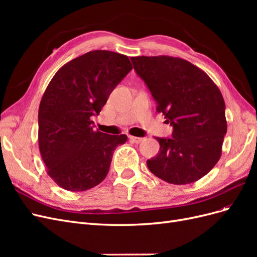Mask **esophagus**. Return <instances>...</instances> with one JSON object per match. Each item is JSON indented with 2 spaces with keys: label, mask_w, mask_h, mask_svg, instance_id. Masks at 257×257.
<instances>
[{
  "label": "esophagus",
  "mask_w": 257,
  "mask_h": 257,
  "mask_svg": "<svg viewBox=\"0 0 257 257\" xmlns=\"http://www.w3.org/2000/svg\"><path fill=\"white\" fill-rule=\"evenodd\" d=\"M130 141L134 144H141L142 142H144V138L141 137H135V136H130Z\"/></svg>",
  "instance_id": "esophagus-1"
}]
</instances>
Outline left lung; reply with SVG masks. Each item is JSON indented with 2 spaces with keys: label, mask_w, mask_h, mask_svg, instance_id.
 I'll return each instance as SVG.
<instances>
[{
  "label": "left lung",
  "mask_w": 257,
  "mask_h": 257,
  "mask_svg": "<svg viewBox=\"0 0 257 257\" xmlns=\"http://www.w3.org/2000/svg\"><path fill=\"white\" fill-rule=\"evenodd\" d=\"M131 60L157 100V111L174 127L173 138L155 137L160 151L147 161L150 172L172 184L199 180L219 162L227 131L220 89L203 69L181 58Z\"/></svg>",
  "instance_id": "left-lung-1"
}]
</instances>
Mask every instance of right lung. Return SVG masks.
Listing matches in <instances>:
<instances>
[{
    "mask_svg": "<svg viewBox=\"0 0 257 257\" xmlns=\"http://www.w3.org/2000/svg\"><path fill=\"white\" fill-rule=\"evenodd\" d=\"M132 68L124 54L94 50L67 62L52 77L38 108V147L60 188L82 192L106 178L114 149L127 136L94 131L90 118Z\"/></svg>",
    "mask_w": 257,
    "mask_h": 257,
    "instance_id": "obj_1",
    "label": "right lung"
}]
</instances>
